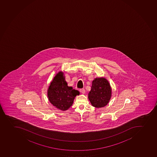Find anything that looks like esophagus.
Masks as SVG:
<instances>
[{
    "instance_id": "obj_1",
    "label": "esophagus",
    "mask_w": 157,
    "mask_h": 157,
    "mask_svg": "<svg viewBox=\"0 0 157 157\" xmlns=\"http://www.w3.org/2000/svg\"><path fill=\"white\" fill-rule=\"evenodd\" d=\"M80 92H81L82 94H84L85 93V89H84V88H82V89H80Z\"/></svg>"
}]
</instances>
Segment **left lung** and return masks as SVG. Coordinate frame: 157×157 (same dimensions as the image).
I'll return each instance as SVG.
<instances>
[{"label":"left lung","instance_id":"left-lung-1","mask_svg":"<svg viewBox=\"0 0 157 157\" xmlns=\"http://www.w3.org/2000/svg\"><path fill=\"white\" fill-rule=\"evenodd\" d=\"M112 96V88L109 82L104 77L96 78L92 82L88 99L92 106L102 108L108 105Z\"/></svg>","mask_w":157,"mask_h":157}]
</instances>
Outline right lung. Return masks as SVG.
<instances>
[{
	"instance_id": "right-lung-1",
	"label": "right lung",
	"mask_w": 157,
	"mask_h": 157,
	"mask_svg": "<svg viewBox=\"0 0 157 157\" xmlns=\"http://www.w3.org/2000/svg\"><path fill=\"white\" fill-rule=\"evenodd\" d=\"M80 92L68 86L62 71L56 74L51 82L48 90V97L51 104L57 109L66 111L73 103L76 95Z\"/></svg>"
}]
</instances>
